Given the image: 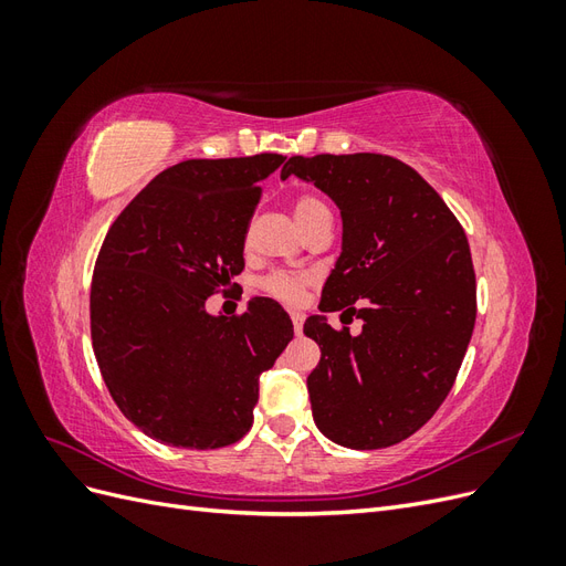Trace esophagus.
<instances>
[{"label": "esophagus", "instance_id": "34e87169", "mask_svg": "<svg viewBox=\"0 0 566 566\" xmlns=\"http://www.w3.org/2000/svg\"><path fill=\"white\" fill-rule=\"evenodd\" d=\"M290 318H293L295 333L300 335V333H302V325H304V314H302V312H290Z\"/></svg>", "mask_w": 566, "mask_h": 566}]
</instances>
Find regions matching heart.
<instances>
[{
	"mask_svg": "<svg viewBox=\"0 0 566 566\" xmlns=\"http://www.w3.org/2000/svg\"><path fill=\"white\" fill-rule=\"evenodd\" d=\"M295 219L300 221V227L306 231L310 227H314L316 221L321 219H328L331 217V210L328 205H325L321 198L312 196V193H302L297 196L295 205ZM333 219V217H331ZM306 283H310V279L304 276V273H285V271H273L269 273V276L262 279L260 287L264 290L266 295L276 297L281 302H287V304H297L304 295V287Z\"/></svg>",
	"mask_w": 566,
	"mask_h": 566,
	"instance_id": "heart-1",
	"label": "heart"
}]
</instances>
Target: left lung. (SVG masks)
I'll list each match as a JSON object with an SVG mask.
<instances>
[{
	"instance_id": "8db88e82",
	"label": "left lung",
	"mask_w": 566,
	"mask_h": 566,
	"mask_svg": "<svg viewBox=\"0 0 566 566\" xmlns=\"http://www.w3.org/2000/svg\"><path fill=\"white\" fill-rule=\"evenodd\" d=\"M295 175L331 196L342 214V252L321 312L364 321L358 335L323 314L304 335L321 361L306 378L318 430L339 447L387 449L408 439L449 397L476 318L468 235L413 167L380 156H295Z\"/></svg>"
}]
</instances>
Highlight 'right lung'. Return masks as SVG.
Listing matches in <instances>:
<instances>
[{"label": "right lung", "mask_w": 566, "mask_h": 566, "mask_svg": "<svg viewBox=\"0 0 566 566\" xmlns=\"http://www.w3.org/2000/svg\"><path fill=\"white\" fill-rule=\"evenodd\" d=\"M285 158L184 160L119 212L98 250L92 345L113 401L144 434L177 449L243 439L260 375L293 339L279 302L254 297L241 316L205 302L235 287L260 181Z\"/></svg>", "instance_id": "obj_1"}]
</instances>
